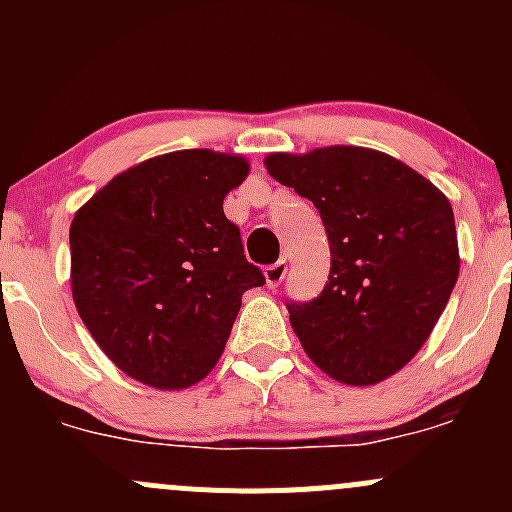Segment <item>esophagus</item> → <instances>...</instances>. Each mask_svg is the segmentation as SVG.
Wrapping results in <instances>:
<instances>
[{
    "instance_id": "1",
    "label": "esophagus",
    "mask_w": 512,
    "mask_h": 512,
    "mask_svg": "<svg viewBox=\"0 0 512 512\" xmlns=\"http://www.w3.org/2000/svg\"><path fill=\"white\" fill-rule=\"evenodd\" d=\"M287 275V260H277L272 265L265 267V282L267 287H280L282 280Z\"/></svg>"
}]
</instances>
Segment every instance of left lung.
Listing matches in <instances>:
<instances>
[{
    "mask_svg": "<svg viewBox=\"0 0 512 512\" xmlns=\"http://www.w3.org/2000/svg\"><path fill=\"white\" fill-rule=\"evenodd\" d=\"M265 165L312 200L329 237V282L312 302H287L304 352L342 384L389 379L423 347L456 287L451 203L414 168L371 148L272 153Z\"/></svg>",
    "mask_w": 512,
    "mask_h": 512,
    "instance_id": "1",
    "label": "left lung"
}]
</instances>
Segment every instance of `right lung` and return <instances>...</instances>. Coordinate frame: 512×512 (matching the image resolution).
Returning a JSON list of instances; mask_svg holds the SVG:
<instances>
[{
  "instance_id": "add662e5",
  "label": "right lung",
  "mask_w": 512,
  "mask_h": 512,
  "mask_svg": "<svg viewBox=\"0 0 512 512\" xmlns=\"http://www.w3.org/2000/svg\"><path fill=\"white\" fill-rule=\"evenodd\" d=\"M240 156L195 148L143 160L74 215L71 292L103 354L131 379L185 389L210 374L240 312L265 285L223 200Z\"/></svg>"
}]
</instances>
